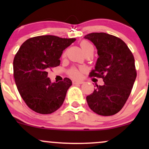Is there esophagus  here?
<instances>
[{
	"label": "esophagus",
	"mask_w": 149,
	"mask_h": 149,
	"mask_svg": "<svg viewBox=\"0 0 149 149\" xmlns=\"http://www.w3.org/2000/svg\"><path fill=\"white\" fill-rule=\"evenodd\" d=\"M83 83V81L82 80H73V84H82Z\"/></svg>",
	"instance_id": "34e87169"
}]
</instances>
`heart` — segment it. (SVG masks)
<instances>
[{
	"label": "heart",
	"instance_id": "b5f03b06",
	"mask_svg": "<svg viewBox=\"0 0 149 149\" xmlns=\"http://www.w3.org/2000/svg\"><path fill=\"white\" fill-rule=\"evenodd\" d=\"M80 46H81V48L83 50V52H85L88 49L92 47L91 44L85 41V40H83L80 42ZM69 75L73 78H78L80 76V71L78 69L73 68L69 71Z\"/></svg>",
	"mask_w": 149,
	"mask_h": 149
}]
</instances>
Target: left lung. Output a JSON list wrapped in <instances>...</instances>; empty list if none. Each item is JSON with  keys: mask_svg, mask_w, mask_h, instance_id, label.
<instances>
[{"mask_svg": "<svg viewBox=\"0 0 149 149\" xmlns=\"http://www.w3.org/2000/svg\"><path fill=\"white\" fill-rule=\"evenodd\" d=\"M84 38L95 45L98 54L90 76L102 78L104 83L87 96V102L99 115H114L123 107L136 79L134 56L125 42L110 34L92 33Z\"/></svg>", "mask_w": 149, "mask_h": 149, "instance_id": "8db88e82", "label": "left lung"}]
</instances>
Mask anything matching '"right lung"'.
Instances as JSON below:
<instances>
[{
    "mask_svg": "<svg viewBox=\"0 0 149 149\" xmlns=\"http://www.w3.org/2000/svg\"><path fill=\"white\" fill-rule=\"evenodd\" d=\"M76 38H62L55 36L31 38L21 45L13 61L17 88L26 104L35 112L49 114L64 102L71 80L51 82L47 71L60 64L63 51Z\"/></svg>",
    "mask_w": 149,
    "mask_h": 149,
    "instance_id": "add662e5",
    "label": "right lung"
}]
</instances>
